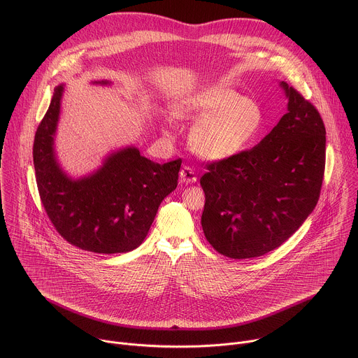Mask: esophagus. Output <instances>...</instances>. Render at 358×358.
I'll list each match as a JSON object with an SVG mask.
<instances>
[{
  "mask_svg": "<svg viewBox=\"0 0 358 358\" xmlns=\"http://www.w3.org/2000/svg\"><path fill=\"white\" fill-rule=\"evenodd\" d=\"M180 178H181V182L184 184H191V182H195L196 181V176H195V171L192 167L189 166H184L180 171Z\"/></svg>",
  "mask_w": 358,
  "mask_h": 358,
  "instance_id": "34e87169",
  "label": "esophagus"
}]
</instances>
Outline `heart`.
<instances>
[{
	"mask_svg": "<svg viewBox=\"0 0 358 358\" xmlns=\"http://www.w3.org/2000/svg\"><path fill=\"white\" fill-rule=\"evenodd\" d=\"M176 116L198 120L191 144L199 156L211 160L238 155L265 127V115L257 101L224 85L203 87L188 96L177 106Z\"/></svg>",
	"mask_w": 358,
	"mask_h": 358,
	"instance_id": "1",
	"label": "heart"
}]
</instances>
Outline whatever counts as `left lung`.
<instances>
[{
    "mask_svg": "<svg viewBox=\"0 0 358 358\" xmlns=\"http://www.w3.org/2000/svg\"><path fill=\"white\" fill-rule=\"evenodd\" d=\"M287 113L262 141L207 163L201 225L211 246L231 259L279 248L306 221L320 196L326 129L319 110L282 82Z\"/></svg>",
    "mask_w": 358,
    "mask_h": 358,
    "instance_id": "8db88e82",
    "label": "left lung"
}]
</instances>
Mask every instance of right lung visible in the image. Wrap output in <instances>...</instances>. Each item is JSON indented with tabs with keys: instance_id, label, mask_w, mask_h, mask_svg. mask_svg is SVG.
<instances>
[{
	"instance_id": "add662e5",
	"label": "right lung",
	"mask_w": 358,
	"mask_h": 358,
	"mask_svg": "<svg viewBox=\"0 0 358 358\" xmlns=\"http://www.w3.org/2000/svg\"><path fill=\"white\" fill-rule=\"evenodd\" d=\"M62 92V85L55 89L34 140L45 213L58 234L79 249L105 255L133 250L147 236L162 201L176 189L181 159L159 164L127 147L110 155L96 173L69 178L54 152Z\"/></svg>"
}]
</instances>
